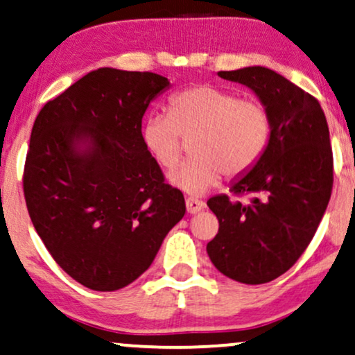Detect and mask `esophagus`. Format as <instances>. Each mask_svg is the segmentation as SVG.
<instances>
[{"label": "esophagus", "mask_w": 355, "mask_h": 355, "mask_svg": "<svg viewBox=\"0 0 355 355\" xmlns=\"http://www.w3.org/2000/svg\"><path fill=\"white\" fill-rule=\"evenodd\" d=\"M204 207H205V202L194 199V197H187L186 199V209L189 214H199L200 210H204Z\"/></svg>", "instance_id": "esophagus-1"}]
</instances>
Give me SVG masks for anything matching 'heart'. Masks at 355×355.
<instances>
[{
    "label": "heart",
    "mask_w": 355,
    "mask_h": 355,
    "mask_svg": "<svg viewBox=\"0 0 355 355\" xmlns=\"http://www.w3.org/2000/svg\"><path fill=\"white\" fill-rule=\"evenodd\" d=\"M269 133V114L261 101L200 85L174 94L169 114L146 117L141 140L161 168L173 169L182 156V138H194V158L173 171L169 181L187 194L200 196L217 186L222 174L238 178L254 168Z\"/></svg>",
    "instance_id": "1"
}]
</instances>
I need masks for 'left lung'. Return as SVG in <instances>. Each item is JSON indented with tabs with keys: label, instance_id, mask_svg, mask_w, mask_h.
Here are the masks:
<instances>
[{
	"label": "left lung",
	"instance_id": "1",
	"mask_svg": "<svg viewBox=\"0 0 355 355\" xmlns=\"http://www.w3.org/2000/svg\"><path fill=\"white\" fill-rule=\"evenodd\" d=\"M251 87L266 105L270 137L264 155L230 189L254 196L241 204L227 194L207 205L218 233L207 245L220 272L241 284H266L292 268L315 236L333 191V150L318 99L264 67L220 71Z\"/></svg>",
	"mask_w": 355,
	"mask_h": 355
}]
</instances>
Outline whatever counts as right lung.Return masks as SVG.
I'll list each match as a JSON object with an SVG mask.
<instances>
[{"label":"right lung","instance_id":"add662e5","mask_svg":"<svg viewBox=\"0 0 355 355\" xmlns=\"http://www.w3.org/2000/svg\"><path fill=\"white\" fill-rule=\"evenodd\" d=\"M168 85L156 73L99 68L49 101L32 127L22 174L29 217L55 262L91 290L140 277L186 214L141 140L145 110Z\"/></svg>","mask_w":355,"mask_h":355}]
</instances>
